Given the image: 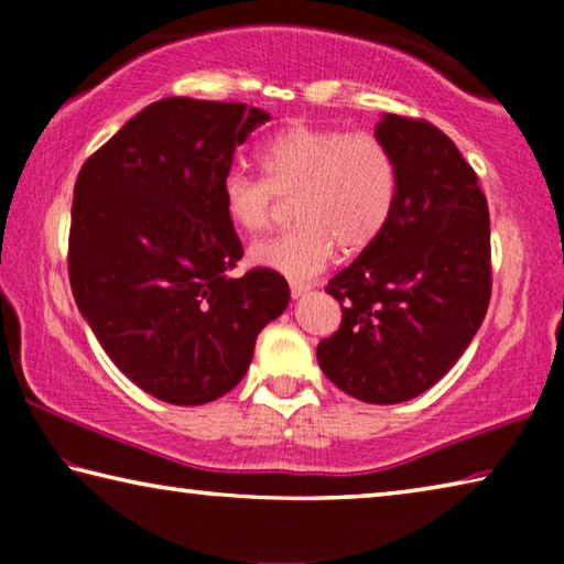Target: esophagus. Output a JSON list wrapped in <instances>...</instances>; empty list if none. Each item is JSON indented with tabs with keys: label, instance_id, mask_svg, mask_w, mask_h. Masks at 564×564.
Segmentation results:
<instances>
[{
	"label": "esophagus",
	"instance_id": "esophagus-1",
	"mask_svg": "<svg viewBox=\"0 0 564 564\" xmlns=\"http://www.w3.org/2000/svg\"><path fill=\"white\" fill-rule=\"evenodd\" d=\"M308 291H311V283H305V281H291V295H293V299H299V295L308 293Z\"/></svg>",
	"mask_w": 564,
	"mask_h": 564
}]
</instances>
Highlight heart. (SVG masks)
Returning a JSON list of instances; mask_svg holds the SVG:
<instances>
[{"instance_id":"heart-1","label":"heart","mask_w":564,"mask_h":564,"mask_svg":"<svg viewBox=\"0 0 564 564\" xmlns=\"http://www.w3.org/2000/svg\"><path fill=\"white\" fill-rule=\"evenodd\" d=\"M263 178L231 169L221 178L226 218L246 234L269 228L279 198H293L289 231L251 248V261L291 279L326 269L340 246L360 253L388 228L398 196L393 151L378 133L295 121L259 149Z\"/></svg>"}]
</instances>
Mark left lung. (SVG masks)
I'll return each instance as SVG.
<instances>
[{
    "instance_id": "obj_1",
    "label": "left lung",
    "mask_w": 564,
    "mask_h": 564,
    "mask_svg": "<svg viewBox=\"0 0 564 564\" xmlns=\"http://www.w3.org/2000/svg\"><path fill=\"white\" fill-rule=\"evenodd\" d=\"M398 196L388 228L328 281L340 328L318 343L321 370L362 403L433 388L470 346L492 291L490 212L477 174L425 119L386 113Z\"/></svg>"
}]
</instances>
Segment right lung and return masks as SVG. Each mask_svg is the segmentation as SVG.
I'll list each match as a JSON object with an SVG mask.
<instances>
[{
	"label": "right lung",
	"mask_w": 564,
	"mask_h": 564,
	"mask_svg": "<svg viewBox=\"0 0 564 564\" xmlns=\"http://www.w3.org/2000/svg\"><path fill=\"white\" fill-rule=\"evenodd\" d=\"M269 113L238 101H154L84 161L69 283L107 356L171 405L241 383L291 291L273 269L231 275L243 246L221 204L234 151Z\"/></svg>",
	"instance_id": "1"
}]
</instances>
